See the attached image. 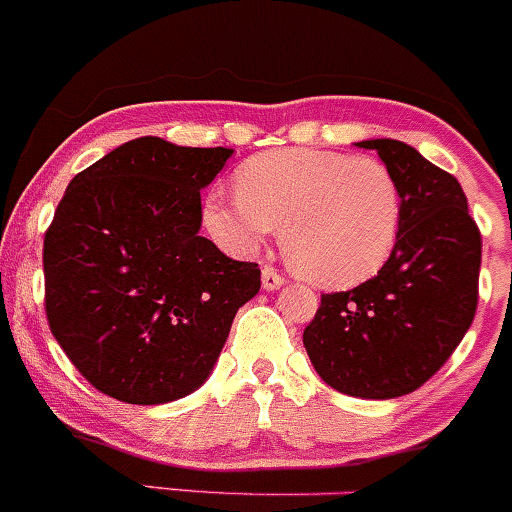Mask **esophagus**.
<instances>
[{"label": "esophagus", "instance_id": "1", "mask_svg": "<svg viewBox=\"0 0 512 512\" xmlns=\"http://www.w3.org/2000/svg\"><path fill=\"white\" fill-rule=\"evenodd\" d=\"M282 285H285V277H282L280 272L272 270V267H265V270H262V290L272 292V290H280Z\"/></svg>", "mask_w": 512, "mask_h": 512}]
</instances>
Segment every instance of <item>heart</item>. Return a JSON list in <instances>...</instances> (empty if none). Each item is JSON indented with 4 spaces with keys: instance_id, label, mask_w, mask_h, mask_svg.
Returning <instances> with one entry per match:
<instances>
[{
    "instance_id": "heart-1",
    "label": "heart",
    "mask_w": 512,
    "mask_h": 512,
    "mask_svg": "<svg viewBox=\"0 0 512 512\" xmlns=\"http://www.w3.org/2000/svg\"><path fill=\"white\" fill-rule=\"evenodd\" d=\"M237 197L210 192L205 230L232 257H250L282 227V247L320 287H355L385 267L403 225V187L385 162L345 152H262L235 172Z\"/></svg>"
}]
</instances>
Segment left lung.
<instances>
[{
	"label": "left lung",
	"mask_w": 512,
	"mask_h": 512,
	"mask_svg": "<svg viewBox=\"0 0 512 512\" xmlns=\"http://www.w3.org/2000/svg\"><path fill=\"white\" fill-rule=\"evenodd\" d=\"M403 187L395 252L372 280L322 295L302 342L337 393L390 400L445 365L478 307L480 230L463 187L398 140H365Z\"/></svg>",
	"instance_id": "1"
}]
</instances>
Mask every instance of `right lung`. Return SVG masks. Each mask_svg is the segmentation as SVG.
I'll return each instance as SVG.
<instances>
[{
	"label": "right lung",
	"mask_w": 512,
	"mask_h": 512,
	"mask_svg": "<svg viewBox=\"0 0 512 512\" xmlns=\"http://www.w3.org/2000/svg\"><path fill=\"white\" fill-rule=\"evenodd\" d=\"M227 147L137 137L69 182L44 235L52 335L99 393L162 405L210 377L260 267L200 235Z\"/></svg>",
	"instance_id": "1"
}]
</instances>
